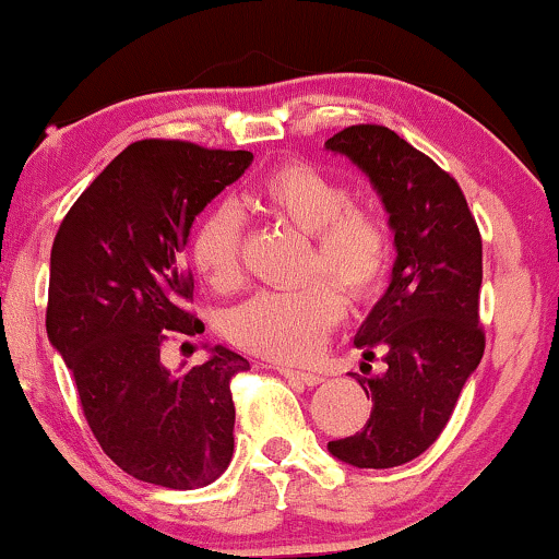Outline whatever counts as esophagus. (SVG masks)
<instances>
[{
  "mask_svg": "<svg viewBox=\"0 0 559 559\" xmlns=\"http://www.w3.org/2000/svg\"><path fill=\"white\" fill-rule=\"evenodd\" d=\"M280 373L290 381H298L302 385H319L323 381L321 373H313V370H293V368H280Z\"/></svg>",
  "mask_w": 559,
  "mask_h": 559,
  "instance_id": "esophagus-1",
  "label": "esophagus"
}]
</instances>
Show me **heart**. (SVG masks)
I'll use <instances>...</instances> for the list:
<instances>
[{"mask_svg": "<svg viewBox=\"0 0 559 559\" xmlns=\"http://www.w3.org/2000/svg\"><path fill=\"white\" fill-rule=\"evenodd\" d=\"M269 217L311 236L306 282L295 290L253 295L227 316V334L238 347L287 362L313 357L344 316V298L368 300L391 264V230L381 212L353 202L342 181L308 163H282L257 186ZM191 264L219 293L243 277V219L236 204L204 212L191 236Z\"/></svg>", "mask_w": 559, "mask_h": 559, "instance_id": "1", "label": "heart"}]
</instances>
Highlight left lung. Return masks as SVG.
<instances>
[{
    "label": "left lung",
    "instance_id": "1",
    "mask_svg": "<svg viewBox=\"0 0 559 559\" xmlns=\"http://www.w3.org/2000/svg\"><path fill=\"white\" fill-rule=\"evenodd\" d=\"M326 147L370 176L399 251L394 280L355 340L365 360L383 349L389 368L349 373L373 412L360 432L329 440V451L360 469H391L436 443L485 355L481 236L456 178L389 127L355 123Z\"/></svg>",
    "mask_w": 559,
    "mask_h": 559
}]
</instances>
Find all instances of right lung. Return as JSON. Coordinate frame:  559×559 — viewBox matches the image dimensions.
Returning a JSON list of instances; mask_svg holds the SVG:
<instances>
[{"label": "right lung", "instance_id": "right-lung-1", "mask_svg": "<svg viewBox=\"0 0 559 559\" xmlns=\"http://www.w3.org/2000/svg\"><path fill=\"white\" fill-rule=\"evenodd\" d=\"M251 160L248 150L140 140L82 191L53 238L48 340L106 456L150 485L194 490L233 459L230 383L246 357L215 347L170 373L160 355L202 332L183 259L191 223Z\"/></svg>", "mask_w": 559, "mask_h": 559}]
</instances>
